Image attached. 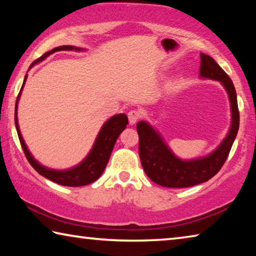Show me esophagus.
<instances>
[{
  "label": "esophagus",
  "instance_id": "esophagus-1",
  "mask_svg": "<svg viewBox=\"0 0 256 256\" xmlns=\"http://www.w3.org/2000/svg\"><path fill=\"white\" fill-rule=\"evenodd\" d=\"M128 118L130 124L133 125V124H136L138 120H140V118H141V112H138V110H131V112H128Z\"/></svg>",
  "mask_w": 256,
  "mask_h": 256
}]
</instances>
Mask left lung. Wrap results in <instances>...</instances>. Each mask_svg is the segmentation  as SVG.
<instances>
[{
	"instance_id": "1",
	"label": "left lung",
	"mask_w": 256,
	"mask_h": 256,
	"mask_svg": "<svg viewBox=\"0 0 256 256\" xmlns=\"http://www.w3.org/2000/svg\"><path fill=\"white\" fill-rule=\"evenodd\" d=\"M200 56V78L219 81L226 89L230 102L232 124L226 138L211 154L183 160L172 154L157 130L144 120L138 122L136 130L142 167L151 180L164 188H190L212 178L226 162L240 128V112L232 81L211 56L203 53Z\"/></svg>"
}]
</instances>
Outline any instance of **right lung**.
<instances>
[{
  "label": "right lung",
  "instance_id": "1",
  "mask_svg": "<svg viewBox=\"0 0 256 256\" xmlns=\"http://www.w3.org/2000/svg\"><path fill=\"white\" fill-rule=\"evenodd\" d=\"M58 50H84L82 48H79V47H74V46H58L55 47L50 52H47L42 56H40V58L34 60V62L30 66L29 68H32L34 64L42 62V60H45L47 56H50V54L55 53V52ZM26 80H27V74L24 76L22 86H21L20 92L16 97V112H14V123H16V132H18V136L20 140L21 146H22V150L27 157L29 164L34 167V170H36L38 174H40L42 176L46 177L47 180H50L54 183H58L60 185L63 186H72V188H76V186H84V185H88L92 182L97 180L100 175L104 172L106 168V164L110 160V154L112 151V148H114L115 142L118 140V138L120 133H122L126 125L128 123V116L125 114H118L112 116V118L106 120L105 123L99 131L98 136L96 138V141L92 146V150L88 154V156L82 160V162L76 164V166L70 168V170H50V168H47L45 166H42L40 162H37L36 159L32 157V154H30V151L28 150L27 146H26L24 138L21 136L20 128H19V124H18V102L21 96V92H22V89L26 84Z\"/></svg>",
  "mask_w": 256,
  "mask_h": 256
}]
</instances>
